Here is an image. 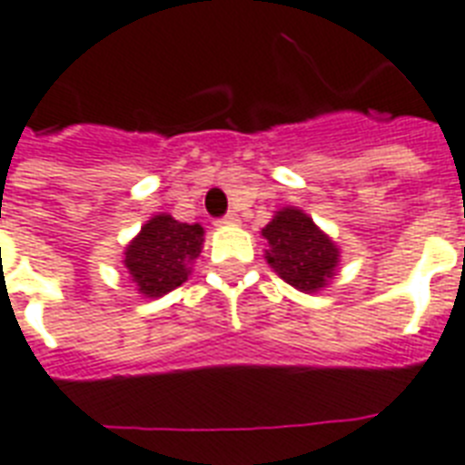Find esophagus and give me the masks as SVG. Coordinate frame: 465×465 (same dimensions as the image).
<instances>
[{
	"label": "esophagus",
	"instance_id": "obj_1",
	"mask_svg": "<svg viewBox=\"0 0 465 465\" xmlns=\"http://www.w3.org/2000/svg\"><path fill=\"white\" fill-rule=\"evenodd\" d=\"M217 224L219 226H236V224H241V217H239V214H236V212H229V214H226L224 219H219Z\"/></svg>",
	"mask_w": 465,
	"mask_h": 465
}]
</instances>
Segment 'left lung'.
<instances>
[{"label":"left lung","mask_w":465,"mask_h":465,"mask_svg":"<svg viewBox=\"0 0 465 465\" xmlns=\"http://www.w3.org/2000/svg\"><path fill=\"white\" fill-rule=\"evenodd\" d=\"M261 236L268 241V265L300 292L324 290L339 271V246L300 207L278 209Z\"/></svg>","instance_id":"1"}]
</instances>
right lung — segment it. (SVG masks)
Segmentation results:
<instances>
[{
    "mask_svg": "<svg viewBox=\"0 0 465 465\" xmlns=\"http://www.w3.org/2000/svg\"><path fill=\"white\" fill-rule=\"evenodd\" d=\"M202 224H185L170 214H155L126 243L122 263L138 295L155 300L190 278L193 263L202 253Z\"/></svg>",
    "mask_w": 465,
    "mask_h": 465,
    "instance_id": "add662e5",
    "label": "right lung"
}]
</instances>
